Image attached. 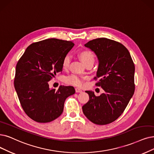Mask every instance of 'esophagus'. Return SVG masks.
Instances as JSON below:
<instances>
[{
  "label": "esophagus",
  "mask_w": 154,
  "mask_h": 154,
  "mask_svg": "<svg viewBox=\"0 0 154 154\" xmlns=\"http://www.w3.org/2000/svg\"><path fill=\"white\" fill-rule=\"evenodd\" d=\"M75 91H76V93H81V92H82V90H81L80 88H76Z\"/></svg>",
  "instance_id": "1"
}]
</instances>
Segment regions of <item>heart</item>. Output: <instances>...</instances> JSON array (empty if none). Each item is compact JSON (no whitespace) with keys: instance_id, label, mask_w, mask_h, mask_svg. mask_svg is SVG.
Masks as SVG:
<instances>
[{"instance_id":"heart-1","label":"heart","mask_w":154,"mask_h":154,"mask_svg":"<svg viewBox=\"0 0 154 154\" xmlns=\"http://www.w3.org/2000/svg\"><path fill=\"white\" fill-rule=\"evenodd\" d=\"M79 57L82 60L85 65L88 64H93L95 61V56L94 54L89 51H84L81 52L79 54ZM71 60L70 55L67 54L64 56L63 60L62 66L63 69H66L69 67ZM87 79V77L80 76L78 75H71L65 78V82L71 85L77 86V87H82L83 85L84 81Z\"/></svg>"}]
</instances>
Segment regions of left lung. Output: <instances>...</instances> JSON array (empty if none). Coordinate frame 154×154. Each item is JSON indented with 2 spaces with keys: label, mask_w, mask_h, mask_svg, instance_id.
<instances>
[{
  "label": "left lung",
  "mask_w": 154,
  "mask_h": 154,
  "mask_svg": "<svg viewBox=\"0 0 154 154\" xmlns=\"http://www.w3.org/2000/svg\"><path fill=\"white\" fill-rule=\"evenodd\" d=\"M85 46L97 57L98 66L95 78L96 85L104 93L95 96L85 91L89 100L82 107L85 116L94 124L104 125L118 119L133 97L134 91V65L128 49L120 43L106 38L90 40Z\"/></svg>",
  "instance_id": "1"
}]
</instances>
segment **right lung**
<instances>
[{
    "label": "right lung",
    "instance_id": "right-lung-1",
    "mask_svg": "<svg viewBox=\"0 0 154 154\" xmlns=\"http://www.w3.org/2000/svg\"><path fill=\"white\" fill-rule=\"evenodd\" d=\"M75 44L57 38L29 45L16 67L14 88L24 111L38 122H48L63 112L66 98L75 93L71 86L50 88L48 82L63 71V58Z\"/></svg>",
    "mask_w": 154,
    "mask_h": 154
}]
</instances>
